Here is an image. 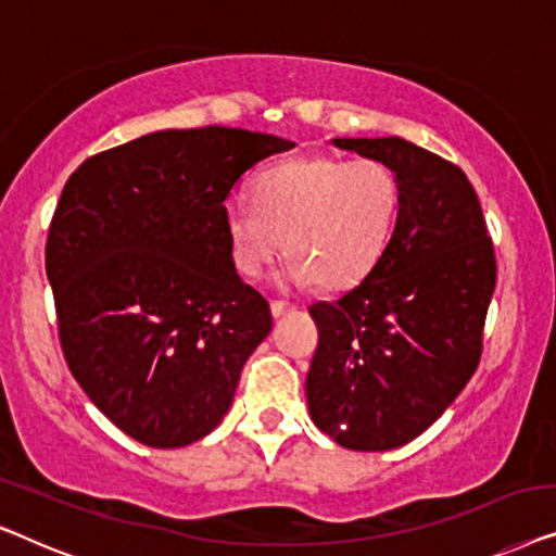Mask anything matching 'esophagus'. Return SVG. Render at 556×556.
Listing matches in <instances>:
<instances>
[{"mask_svg": "<svg viewBox=\"0 0 556 556\" xmlns=\"http://www.w3.org/2000/svg\"><path fill=\"white\" fill-rule=\"evenodd\" d=\"M269 309H271V317L275 319H279V317H285L287 312H292L294 307L289 302H279V300H275V302H269Z\"/></svg>", "mask_w": 556, "mask_h": 556, "instance_id": "1", "label": "esophagus"}]
</instances>
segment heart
Returning <instances> with one entry per match:
<instances>
[{
    "mask_svg": "<svg viewBox=\"0 0 556 556\" xmlns=\"http://www.w3.org/2000/svg\"><path fill=\"white\" fill-rule=\"evenodd\" d=\"M252 206L231 201L224 233L244 277H262L287 249V287L345 289L380 260L393 233L401 186L386 163L294 155L262 170Z\"/></svg>",
    "mask_w": 556,
    "mask_h": 556,
    "instance_id": "1",
    "label": "heart"
}]
</instances>
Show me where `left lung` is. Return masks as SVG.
<instances>
[{
	"label": "left lung",
	"mask_w": 556,
	"mask_h": 556,
	"mask_svg": "<svg viewBox=\"0 0 556 556\" xmlns=\"http://www.w3.org/2000/svg\"><path fill=\"white\" fill-rule=\"evenodd\" d=\"M401 186L395 229L357 287L309 307L319 345L309 418L353 451L401 448L431 428L479 365L494 247L464 170L410 140L332 138Z\"/></svg>",
	"instance_id": "1"
}]
</instances>
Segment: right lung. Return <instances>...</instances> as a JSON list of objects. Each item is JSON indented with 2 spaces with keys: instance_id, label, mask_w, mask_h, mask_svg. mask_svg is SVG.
<instances>
[{
  "instance_id": "obj_1",
  "label": "right lung",
  "mask_w": 556,
  "mask_h": 556,
  "mask_svg": "<svg viewBox=\"0 0 556 556\" xmlns=\"http://www.w3.org/2000/svg\"><path fill=\"white\" fill-rule=\"evenodd\" d=\"M292 148L222 125L155 130L67 178L45 254L62 353L138 443L181 448L214 431L271 332L267 300L237 275L224 201Z\"/></svg>"
}]
</instances>
